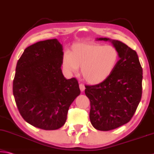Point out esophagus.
Here are the masks:
<instances>
[{
  "instance_id": "esophagus-1",
  "label": "esophagus",
  "mask_w": 154,
  "mask_h": 154,
  "mask_svg": "<svg viewBox=\"0 0 154 154\" xmlns=\"http://www.w3.org/2000/svg\"><path fill=\"white\" fill-rule=\"evenodd\" d=\"M79 88H80V90H81L82 92L84 91V90H85V86H84V84H79Z\"/></svg>"
}]
</instances>
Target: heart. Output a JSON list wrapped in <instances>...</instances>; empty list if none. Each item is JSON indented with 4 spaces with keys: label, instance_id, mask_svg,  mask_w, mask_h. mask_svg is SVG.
I'll list each match as a JSON object with an SVG mask.
<instances>
[{
    "label": "heart",
    "instance_id": "1",
    "mask_svg": "<svg viewBox=\"0 0 154 154\" xmlns=\"http://www.w3.org/2000/svg\"><path fill=\"white\" fill-rule=\"evenodd\" d=\"M119 54L115 47L93 43H78L66 53L62 66L67 71L76 72L82 68L85 81L98 84L110 76L118 64Z\"/></svg>",
    "mask_w": 154,
    "mask_h": 154
}]
</instances>
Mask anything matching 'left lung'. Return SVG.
I'll return each instance as SVG.
<instances>
[{
	"instance_id": "obj_1",
	"label": "left lung",
	"mask_w": 154,
	"mask_h": 154,
	"mask_svg": "<svg viewBox=\"0 0 154 154\" xmlns=\"http://www.w3.org/2000/svg\"><path fill=\"white\" fill-rule=\"evenodd\" d=\"M97 40L111 42L120 58L106 80L85 86L92 126L98 130L109 131L128 123L135 113L142 97L143 68L137 53L125 44L107 38Z\"/></svg>"
}]
</instances>
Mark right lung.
<instances>
[{
	"label": "right lung",
	"mask_w": 154,
	"mask_h": 154,
	"mask_svg": "<svg viewBox=\"0 0 154 154\" xmlns=\"http://www.w3.org/2000/svg\"><path fill=\"white\" fill-rule=\"evenodd\" d=\"M62 51L57 39L40 41L25 48L17 62L13 82L17 108L24 121L42 130L64 125L70 104L80 94L77 80L62 74Z\"/></svg>",
	"instance_id": "1"
}]
</instances>
